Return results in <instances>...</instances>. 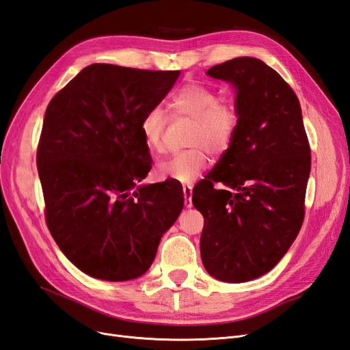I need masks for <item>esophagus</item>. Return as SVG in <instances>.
<instances>
[{
    "label": "esophagus",
    "mask_w": 350,
    "mask_h": 350,
    "mask_svg": "<svg viewBox=\"0 0 350 350\" xmlns=\"http://www.w3.org/2000/svg\"><path fill=\"white\" fill-rule=\"evenodd\" d=\"M183 191H184V204H185V207L187 208L193 207V188L189 185H184Z\"/></svg>",
    "instance_id": "1"
}]
</instances>
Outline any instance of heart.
<instances>
[{
    "label": "heart",
    "mask_w": 350,
    "mask_h": 350,
    "mask_svg": "<svg viewBox=\"0 0 350 350\" xmlns=\"http://www.w3.org/2000/svg\"><path fill=\"white\" fill-rule=\"evenodd\" d=\"M169 109L176 116L194 121L188 146L191 149L172 154L156 167L161 178L191 183L208 165V154H225L238 133L239 115L230 103L220 102L215 89L200 81H189L179 88L169 100ZM165 118L161 109L147 111L140 120V133L146 146L162 153Z\"/></svg>",
    "instance_id": "b5f03b06"
}]
</instances>
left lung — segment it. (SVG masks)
I'll list each match as a JSON object with an SVG mask.
<instances>
[{
	"instance_id": "1",
	"label": "left lung",
	"mask_w": 350,
	"mask_h": 350,
	"mask_svg": "<svg viewBox=\"0 0 350 350\" xmlns=\"http://www.w3.org/2000/svg\"><path fill=\"white\" fill-rule=\"evenodd\" d=\"M206 74L235 88L239 125L230 149L193 189L204 217L200 252L210 276L242 283L270 271L298 237L311 149L298 96L261 59L234 58Z\"/></svg>"
}]
</instances>
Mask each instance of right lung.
Listing matches in <instances>:
<instances>
[{
  "label": "right lung",
  "mask_w": 350,
  "mask_h": 350,
  "mask_svg": "<svg viewBox=\"0 0 350 350\" xmlns=\"http://www.w3.org/2000/svg\"><path fill=\"white\" fill-rule=\"evenodd\" d=\"M179 72L92 64L48 105L36 156L46 225L92 278H140L184 207L174 181L137 187L152 169L140 120Z\"/></svg>",
  "instance_id": "right-lung-1"
}]
</instances>
